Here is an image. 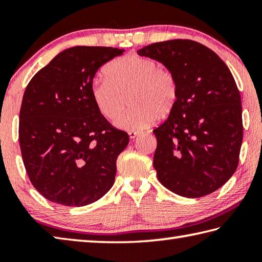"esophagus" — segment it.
Listing matches in <instances>:
<instances>
[{"label":"esophagus","mask_w":262,"mask_h":262,"mask_svg":"<svg viewBox=\"0 0 262 262\" xmlns=\"http://www.w3.org/2000/svg\"><path fill=\"white\" fill-rule=\"evenodd\" d=\"M141 134V132H129L128 133V135H129L130 139H135V137H137Z\"/></svg>","instance_id":"34e87169"}]
</instances>
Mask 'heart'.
<instances>
[{
    "mask_svg": "<svg viewBox=\"0 0 262 262\" xmlns=\"http://www.w3.org/2000/svg\"><path fill=\"white\" fill-rule=\"evenodd\" d=\"M106 78L91 88L92 99L99 113L115 120L127 105L132 107L115 122L120 129L141 132L159 117L166 118L179 98V84L170 69L159 67L151 59L136 54L118 57L106 66Z\"/></svg>",
    "mask_w": 262,
    "mask_h": 262,
    "instance_id": "obj_1",
    "label": "heart"
}]
</instances>
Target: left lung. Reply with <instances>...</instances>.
Listing matches in <instances>:
<instances>
[{"label":"left lung","mask_w":262,"mask_h":262,"mask_svg":"<svg viewBox=\"0 0 262 262\" xmlns=\"http://www.w3.org/2000/svg\"><path fill=\"white\" fill-rule=\"evenodd\" d=\"M176 75L179 98L154 129V167L171 192L201 198L222 187L239 162L243 142L241 94L221 57L200 42L174 39L137 51Z\"/></svg>","instance_id":"obj_1"}]
</instances>
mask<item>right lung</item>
<instances>
[{
	"mask_svg": "<svg viewBox=\"0 0 262 262\" xmlns=\"http://www.w3.org/2000/svg\"><path fill=\"white\" fill-rule=\"evenodd\" d=\"M123 50L76 46L59 53L25 89L19 145L34 188L52 202L82 207L114 184L117 158L129 142L92 99L94 77Z\"/></svg>",
	"mask_w": 262,
	"mask_h": 262,
	"instance_id": "obj_1",
	"label": "right lung"
}]
</instances>
